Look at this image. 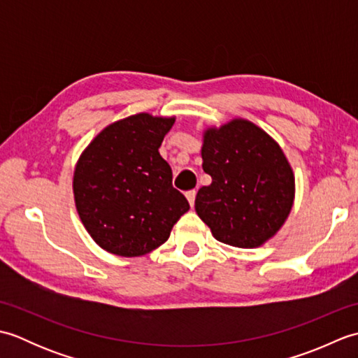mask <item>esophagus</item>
I'll use <instances>...</instances> for the list:
<instances>
[{"mask_svg": "<svg viewBox=\"0 0 358 358\" xmlns=\"http://www.w3.org/2000/svg\"><path fill=\"white\" fill-rule=\"evenodd\" d=\"M195 196H196V191H187L186 192V199H187V201L191 203V206H194V203H195Z\"/></svg>", "mask_w": 358, "mask_h": 358, "instance_id": "1", "label": "esophagus"}]
</instances>
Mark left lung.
<instances>
[{
	"instance_id": "1",
	"label": "left lung",
	"mask_w": 358,
	"mask_h": 358,
	"mask_svg": "<svg viewBox=\"0 0 358 358\" xmlns=\"http://www.w3.org/2000/svg\"><path fill=\"white\" fill-rule=\"evenodd\" d=\"M203 171L212 177L195 210L212 235L237 248H257L283 226L294 201V173L278 144L246 120L204 132Z\"/></svg>"
}]
</instances>
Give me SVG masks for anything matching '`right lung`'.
Here are the masks:
<instances>
[{
	"mask_svg": "<svg viewBox=\"0 0 358 358\" xmlns=\"http://www.w3.org/2000/svg\"><path fill=\"white\" fill-rule=\"evenodd\" d=\"M175 118L149 113L120 120L98 134L73 173L75 204L96 245L110 254L138 257L169 238L189 210L172 186V169L158 148Z\"/></svg>",
	"mask_w": 358,
	"mask_h": 358,
	"instance_id": "1",
	"label": "right lung"
}]
</instances>
